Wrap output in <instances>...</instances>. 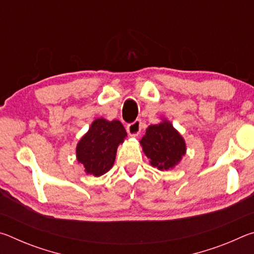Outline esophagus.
Segmentation results:
<instances>
[{
    "label": "esophagus",
    "instance_id": "obj_1",
    "mask_svg": "<svg viewBox=\"0 0 254 254\" xmlns=\"http://www.w3.org/2000/svg\"><path fill=\"white\" fill-rule=\"evenodd\" d=\"M127 131L130 136H137L142 131V122L140 120H136L127 127Z\"/></svg>",
    "mask_w": 254,
    "mask_h": 254
}]
</instances>
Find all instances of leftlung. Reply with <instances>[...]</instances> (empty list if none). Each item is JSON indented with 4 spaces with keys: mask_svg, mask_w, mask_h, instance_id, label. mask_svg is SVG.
<instances>
[{
    "mask_svg": "<svg viewBox=\"0 0 254 254\" xmlns=\"http://www.w3.org/2000/svg\"><path fill=\"white\" fill-rule=\"evenodd\" d=\"M160 120L158 124L148 127L140 144L153 168L168 171L183 160L187 147L183 135L171 122L165 118Z\"/></svg>",
    "mask_w": 254,
    "mask_h": 254,
    "instance_id": "8db88e82",
    "label": "left lung"
}]
</instances>
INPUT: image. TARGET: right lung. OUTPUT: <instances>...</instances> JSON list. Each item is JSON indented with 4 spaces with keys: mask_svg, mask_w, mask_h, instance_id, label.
<instances>
[{
    "mask_svg": "<svg viewBox=\"0 0 254 254\" xmlns=\"http://www.w3.org/2000/svg\"><path fill=\"white\" fill-rule=\"evenodd\" d=\"M127 136L122 123L97 118L76 145V159L86 175L94 177L106 174L114 165L120 144Z\"/></svg>",
    "mask_w": 254,
    "mask_h": 254,
    "instance_id": "obj_1",
    "label": "right lung"
}]
</instances>
